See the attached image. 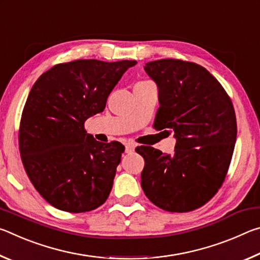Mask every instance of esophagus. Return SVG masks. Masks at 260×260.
<instances>
[{
	"instance_id": "esophagus-1",
	"label": "esophagus",
	"mask_w": 260,
	"mask_h": 260,
	"mask_svg": "<svg viewBox=\"0 0 260 260\" xmlns=\"http://www.w3.org/2000/svg\"><path fill=\"white\" fill-rule=\"evenodd\" d=\"M134 149H135V147L132 143H127L126 146H125L126 153H133L134 152Z\"/></svg>"
}]
</instances>
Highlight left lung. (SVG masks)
<instances>
[{
  "label": "left lung",
  "instance_id": "8db88e82",
  "mask_svg": "<svg viewBox=\"0 0 260 260\" xmlns=\"http://www.w3.org/2000/svg\"><path fill=\"white\" fill-rule=\"evenodd\" d=\"M144 71L158 87L156 128L173 131L177 143L172 155L136 148L144 158L141 186L158 208L189 212L208 203L226 178L237 134L234 107L217 79L196 63L159 59Z\"/></svg>",
  "mask_w": 260,
  "mask_h": 260
}]
</instances>
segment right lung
Listing matches in <instances>:
<instances>
[{
	"label": "right lung",
	"mask_w": 260,
	"mask_h": 260,
	"mask_svg": "<svg viewBox=\"0 0 260 260\" xmlns=\"http://www.w3.org/2000/svg\"><path fill=\"white\" fill-rule=\"evenodd\" d=\"M136 60L78 59L57 64L30 89L21 114L19 151L30 182L48 203L71 213L95 210L112 189L125 147L102 143L85 121L102 112Z\"/></svg>",
	"instance_id": "add662e5"
}]
</instances>
